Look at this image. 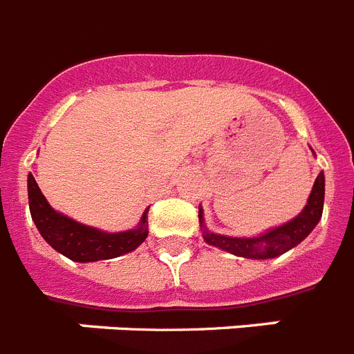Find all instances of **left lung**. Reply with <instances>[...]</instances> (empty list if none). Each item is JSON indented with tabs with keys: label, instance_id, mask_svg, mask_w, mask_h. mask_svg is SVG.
<instances>
[{
	"label": "left lung",
	"instance_id": "1",
	"mask_svg": "<svg viewBox=\"0 0 354 354\" xmlns=\"http://www.w3.org/2000/svg\"><path fill=\"white\" fill-rule=\"evenodd\" d=\"M322 207H324V171L317 175L312 193L308 197L306 207L294 220L283 223L279 227L270 229V231L263 232L259 236L232 238L207 231L206 225H204L202 209H198V220H201L202 229H204L202 236H204V240L209 245L227 250L231 254L241 256V258L268 259L277 258V256H281L286 250L299 245L319 223L322 216Z\"/></svg>",
	"mask_w": 354,
	"mask_h": 354
}]
</instances>
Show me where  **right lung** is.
Instances as JSON below:
<instances>
[{
    "mask_svg": "<svg viewBox=\"0 0 354 354\" xmlns=\"http://www.w3.org/2000/svg\"><path fill=\"white\" fill-rule=\"evenodd\" d=\"M28 204L32 220L35 222V227L39 229L41 236L57 252L78 263H89V261L127 254L138 249L148 236V209H145L140 225L136 229L123 232H104L75 222L66 214L57 213L48 204L32 174L28 175Z\"/></svg>",
    "mask_w": 354,
    "mask_h": 354,
    "instance_id": "1",
    "label": "right lung"
}]
</instances>
